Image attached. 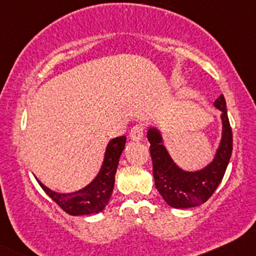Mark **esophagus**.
<instances>
[{"label": "esophagus", "mask_w": 256, "mask_h": 256, "mask_svg": "<svg viewBox=\"0 0 256 256\" xmlns=\"http://www.w3.org/2000/svg\"><path fill=\"white\" fill-rule=\"evenodd\" d=\"M143 134H144V130L141 125H134L130 131V137L131 140L134 142H140L142 141L143 138Z\"/></svg>", "instance_id": "obj_1"}]
</instances>
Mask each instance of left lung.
Masks as SVG:
<instances>
[{"label": "left lung", "instance_id": "1", "mask_svg": "<svg viewBox=\"0 0 256 256\" xmlns=\"http://www.w3.org/2000/svg\"><path fill=\"white\" fill-rule=\"evenodd\" d=\"M214 106L221 112L222 134L214 158L199 170L187 171L180 168L162 144L159 128L156 126L148 128L147 137L150 143L154 184L168 206L176 209L200 206L212 196L222 181L232 154V130L224 94H220L215 100Z\"/></svg>", "mask_w": 256, "mask_h": 256}]
</instances>
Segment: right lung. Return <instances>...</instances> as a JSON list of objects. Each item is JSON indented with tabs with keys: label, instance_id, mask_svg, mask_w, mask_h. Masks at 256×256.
<instances>
[{
	"label": "right lung",
	"instance_id": "add662e5",
	"mask_svg": "<svg viewBox=\"0 0 256 256\" xmlns=\"http://www.w3.org/2000/svg\"><path fill=\"white\" fill-rule=\"evenodd\" d=\"M126 136L115 137L106 144L104 159L97 176L87 186L70 193H60L46 187L41 181L38 182L42 190L69 215L81 216L98 214L108 204L113 193L115 172L119 159L125 148Z\"/></svg>",
	"mask_w": 256,
	"mask_h": 256
}]
</instances>
